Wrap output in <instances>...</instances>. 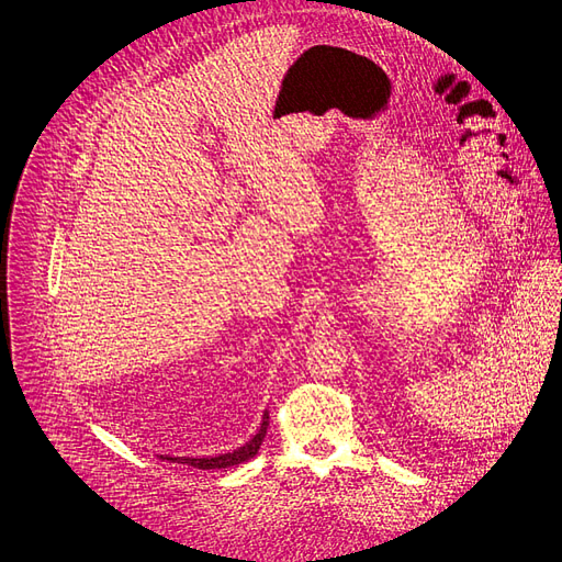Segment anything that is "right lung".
I'll return each instance as SVG.
<instances>
[{
	"label": "right lung",
	"mask_w": 562,
	"mask_h": 562,
	"mask_svg": "<svg viewBox=\"0 0 562 562\" xmlns=\"http://www.w3.org/2000/svg\"><path fill=\"white\" fill-rule=\"evenodd\" d=\"M267 428H269V411H265L262 415V426L260 430L255 432L244 446H239L233 452H224V454H215V457H170V454H161L164 459H170V462H179V464H188L192 469H228V467H237L244 464L246 459L255 457L267 437Z\"/></svg>",
	"instance_id": "1"
}]
</instances>
